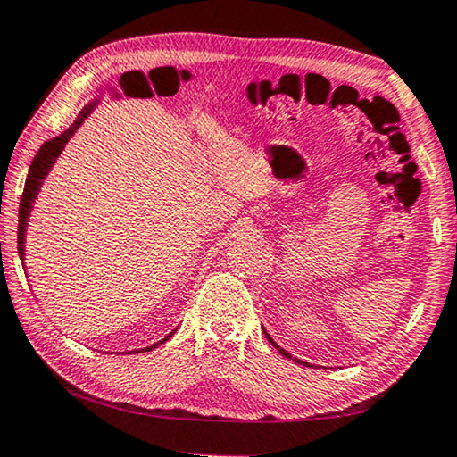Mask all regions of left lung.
I'll return each mask as SVG.
<instances>
[{
	"mask_svg": "<svg viewBox=\"0 0 457 457\" xmlns=\"http://www.w3.org/2000/svg\"><path fill=\"white\" fill-rule=\"evenodd\" d=\"M264 335H266V338H268V340H270V343H272V345H274V346H276V349H278V351H280V354H284V357H286V359H292V357H290V354H288V353H286V351H284V349H280V346H278V345H276V343H274V338H272V337H270V335H268V332H266V330H264ZM294 361H296V362H303V365H304V367H312V365H311V362H304V361H298V359H294Z\"/></svg>",
	"mask_w": 457,
	"mask_h": 457,
	"instance_id": "1",
	"label": "left lung"
}]
</instances>
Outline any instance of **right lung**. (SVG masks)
<instances>
[{
	"mask_svg": "<svg viewBox=\"0 0 457 457\" xmlns=\"http://www.w3.org/2000/svg\"><path fill=\"white\" fill-rule=\"evenodd\" d=\"M96 106V103H90L88 106H84V111L79 114V119L74 120V125L71 129H66L64 133L50 138V141H46L40 151H37V154L32 161V165H29V171H28V179H26V187H24V195H21V201H20V220H18V253H20V260H24V242H26V228H28V220H29V213H32V207H34V199L37 197V191H40L42 187V181L44 177L50 173L52 165L56 163L58 154L62 153V149H64L66 143L71 141V137L76 133V129H79L84 119L88 117V114L92 112V108ZM173 337L167 335L163 340H159V343H154L151 346H145V349H138V351H130V353H145V351H153L157 349L159 345H163L165 340H169Z\"/></svg>",
	"mask_w": 457,
	"mask_h": 457,
	"instance_id": "right-lung-1",
	"label": "right lung"
}]
</instances>
